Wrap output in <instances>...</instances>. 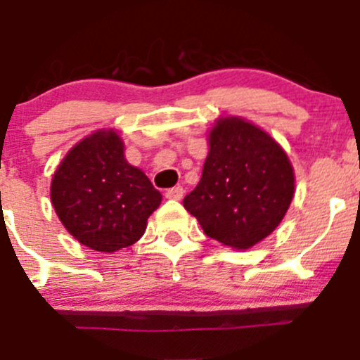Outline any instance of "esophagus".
I'll list each match as a JSON object with an SVG mask.
<instances>
[{
  "label": "esophagus",
  "instance_id": "esophagus-1",
  "mask_svg": "<svg viewBox=\"0 0 360 360\" xmlns=\"http://www.w3.org/2000/svg\"><path fill=\"white\" fill-rule=\"evenodd\" d=\"M183 193H184L183 188L174 186V188H170V190H167V192H165V197H167V199H170V200H181V199H183Z\"/></svg>",
  "mask_w": 360,
  "mask_h": 360
}]
</instances>
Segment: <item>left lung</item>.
Returning <instances> with one entry per match:
<instances>
[{
  "mask_svg": "<svg viewBox=\"0 0 360 360\" xmlns=\"http://www.w3.org/2000/svg\"><path fill=\"white\" fill-rule=\"evenodd\" d=\"M208 156L186 212L204 233L233 249H249L280 226L294 197V168L273 136L240 116L215 120Z\"/></svg>",
  "mask_w": 360,
  "mask_h": 360,
  "instance_id": "8db88e82",
  "label": "left lung"
}]
</instances>
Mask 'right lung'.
<instances>
[{
    "instance_id": "right-lung-1",
    "label": "right lung",
    "mask_w": 360,
    "mask_h": 360,
    "mask_svg": "<svg viewBox=\"0 0 360 360\" xmlns=\"http://www.w3.org/2000/svg\"><path fill=\"white\" fill-rule=\"evenodd\" d=\"M53 210L86 248L115 252L143 236L161 193L143 170L125 160L115 129H100L71 147L51 177Z\"/></svg>"
}]
</instances>
